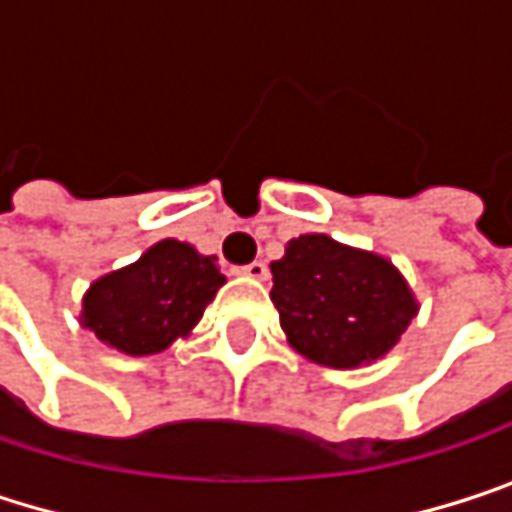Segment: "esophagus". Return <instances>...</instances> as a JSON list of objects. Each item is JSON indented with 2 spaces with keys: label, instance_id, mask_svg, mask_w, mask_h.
I'll return each mask as SVG.
<instances>
[{
  "label": "esophagus",
  "instance_id": "34e87169",
  "mask_svg": "<svg viewBox=\"0 0 512 512\" xmlns=\"http://www.w3.org/2000/svg\"><path fill=\"white\" fill-rule=\"evenodd\" d=\"M237 275H246V278H252V281H263L266 275H269V269H266V263L263 260H252V263H246V266H240V269H234Z\"/></svg>",
  "mask_w": 512,
  "mask_h": 512
}]
</instances>
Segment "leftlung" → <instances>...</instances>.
<instances>
[{"mask_svg": "<svg viewBox=\"0 0 512 512\" xmlns=\"http://www.w3.org/2000/svg\"><path fill=\"white\" fill-rule=\"evenodd\" d=\"M269 296L290 347L326 367L385 356L418 311L385 257L347 249L326 234L287 243L284 257L272 260Z\"/></svg>", "mask_w": 512, "mask_h": 512, "instance_id": "obj_1", "label": "left lung"}]
</instances>
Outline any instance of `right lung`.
<instances>
[{"label":"right lung","mask_w":512,"mask_h":512,"mask_svg":"<svg viewBox=\"0 0 512 512\" xmlns=\"http://www.w3.org/2000/svg\"><path fill=\"white\" fill-rule=\"evenodd\" d=\"M222 284L216 257L162 240L133 266L91 284L82 302V326L127 356H151L201 320Z\"/></svg>","instance_id":"add662e5"}]
</instances>
